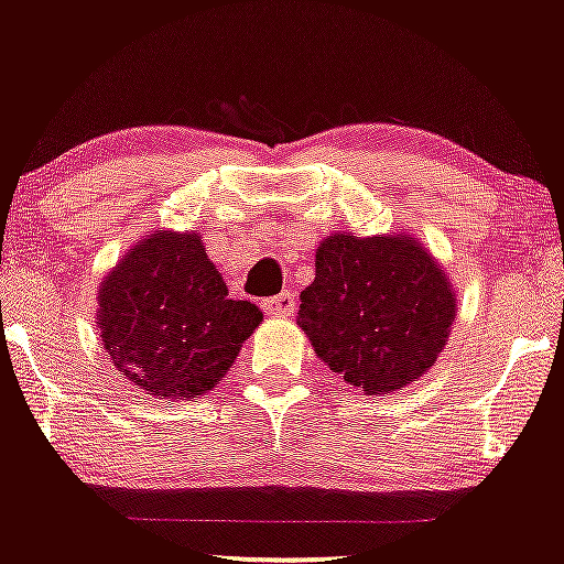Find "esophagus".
Returning a JSON list of instances; mask_svg holds the SVG:
<instances>
[{
	"label": "esophagus",
	"instance_id": "1",
	"mask_svg": "<svg viewBox=\"0 0 564 564\" xmlns=\"http://www.w3.org/2000/svg\"><path fill=\"white\" fill-rule=\"evenodd\" d=\"M262 310L273 318H289L296 310V294L294 291H281L278 296H270V300L262 302Z\"/></svg>",
	"mask_w": 564,
	"mask_h": 564
}]
</instances>
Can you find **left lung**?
Listing matches in <instances>:
<instances>
[{
    "label": "left lung",
    "mask_w": 564,
    "mask_h": 564,
    "mask_svg": "<svg viewBox=\"0 0 564 564\" xmlns=\"http://www.w3.org/2000/svg\"><path fill=\"white\" fill-rule=\"evenodd\" d=\"M456 294L435 257L408 236L332 232L296 323L318 358L366 394L408 387L448 345Z\"/></svg>",
    "instance_id": "left-lung-1"
}]
</instances>
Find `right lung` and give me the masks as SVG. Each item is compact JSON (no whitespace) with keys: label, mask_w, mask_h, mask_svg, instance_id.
Masks as SVG:
<instances>
[{"label":"right lung","mask_w":564,"mask_h":564,"mask_svg":"<svg viewBox=\"0 0 564 564\" xmlns=\"http://www.w3.org/2000/svg\"><path fill=\"white\" fill-rule=\"evenodd\" d=\"M260 321L257 304L230 300L198 232L153 230L102 278L97 294L108 358L156 398L212 390Z\"/></svg>","instance_id":"obj_1"}]
</instances>
